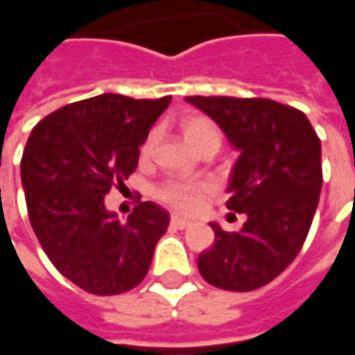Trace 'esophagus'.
I'll list each match as a JSON object with an SVG mask.
<instances>
[{
  "label": "esophagus",
  "instance_id": "esophagus-1",
  "mask_svg": "<svg viewBox=\"0 0 355 355\" xmlns=\"http://www.w3.org/2000/svg\"><path fill=\"white\" fill-rule=\"evenodd\" d=\"M190 224H192V220H188V218H182V216H177V215L171 216V226H173V228H177V230H184V228H188Z\"/></svg>",
  "mask_w": 355,
  "mask_h": 355
}]
</instances>
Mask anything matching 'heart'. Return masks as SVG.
Returning <instances> with one entry per match:
<instances>
[{"label": "heart", "instance_id": "b5f03b06", "mask_svg": "<svg viewBox=\"0 0 355 355\" xmlns=\"http://www.w3.org/2000/svg\"><path fill=\"white\" fill-rule=\"evenodd\" d=\"M180 132L190 146L198 152L209 142H220V135L216 127L207 117L201 116H186L180 119ZM155 137L150 135L144 144H142V155H148L154 150ZM211 190L207 182H193V180H169L157 190V198L167 203L169 207L178 209V211H196L200 207L205 193Z\"/></svg>", "mask_w": 355, "mask_h": 355}]
</instances>
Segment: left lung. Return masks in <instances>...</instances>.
<instances>
[{
	"label": "left lung",
	"instance_id": "8db88e82",
	"mask_svg": "<svg viewBox=\"0 0 355 355\" xmlns=\"http://www.w3.org/2000/svg\"><path fill=\"white\" fill-rule=\"evenodd\" d=\"M226 135L239 157L226 207L245 213L239 232L216 223L215 243L198 257L203 279L224 291H254L282 274L304 245L320 201L321 142L308 117L268 98L186 96Z\"/></svg>",
	"mask_w": 355,
	"mask_h": 355
}]
</instances>
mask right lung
<instances>
[{
    "instance_id": "obj_1",
    "label": "right lung",
    "mask_w": 355,
    "mask_h": 355,
    "mask_svg": "<svg viewBox=\"0 0 355 355\" xmlns=\"http://www.w3.org/2000/svg\"><path fill=\"white\" fill-rule=\"evenodd\" d=\"M169 102L98 94L62 106L30 132L20 162L30 224L58 272L87 293L137 287L167 232L169 213L159 205L142 201L121 223L104 196L137 169L139 148Z\"/></svg>"
}]
</instances>
